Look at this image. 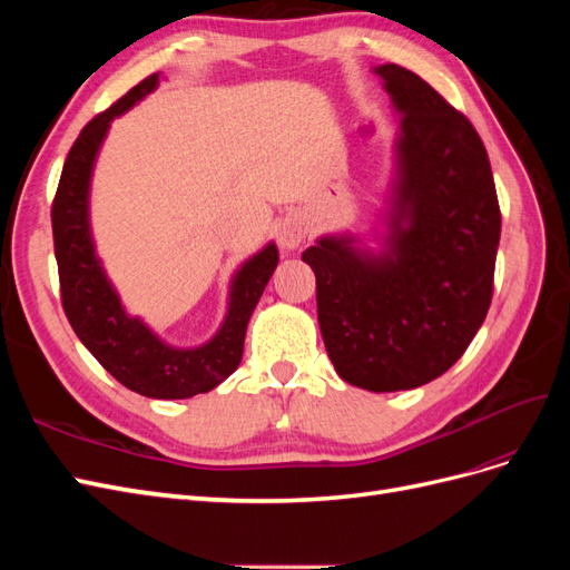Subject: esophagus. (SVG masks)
I'll use <instances>...</instances> for the list:
<instances>
[{
	"mask_svg": "<svg viewBox=\"0 0 570 570\" xmlns=\"http://www.w3.org/2000/svg\"><path fill=\"white\" fill-rule=\"evenodd\" d=\"M306 237V223L299 216H287L278 228V243L283 249H297Z\"/></svg>",
	"mask_w": 570,
	"mask_h": 570,
	"instance_id": "obj_1",
	"label": "esophagus"
}]
</instances>
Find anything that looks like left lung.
I'll use <instances>...</instances> for the list:
<instances>
[{"label":"left lung","mask_w":570,"mask_h":570,"mask_svg":"<svg viewBox=\"0 0 570 570\" xmlns=\"http://www.w3.org/2000/svg\"><path fill=\"white\" fill-rule=\"evenodd\" d=\"M373 73L402 118L381 249L342 233L318 237L302 258L316 273L318 325L337 375L396 392L450 371L480 331L502 214L471 120L402 66Z\"/></svg>","instance_id":"8db88e82"}]
</instances>
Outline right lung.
<instances>
[{
	"label": "right lung",
	"mask_w": 570,
	"mask_h": 570,
	"mask_svg": "<svg viewBox=\"0 0 570 570\" xmlns=\"http://www.w3.org/2000/svg\"><path fill=\"white\" fill-rule=\"evenodd\" d=\"M159 78V73L145 78L80 130L66 157L57 197L51 204V230L61 304L78 340L128 390L149 400H187L220 385L243 361L247 323L278 266V247L268 243L235 271L228 314L216 335L199 347H174L120 304L92 243L90 180L111 120L145 99L157 88Z\"/></svg>",
	"instance_id": "right-lung-1"
}]
</instances>
